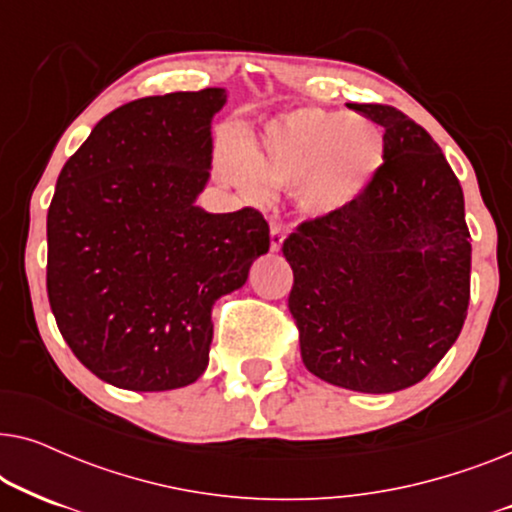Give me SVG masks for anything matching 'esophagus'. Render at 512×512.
Segmentation results:
<instances>
[{
	"label": "esophagus",
	"instance_id": "1",
	"mask_svg": "<svg viewBox=\"0 0 512 512\" xmlns=\"http://www.w3.org/2000/svg\"><path fill=\"white\" fill-rule=\"evenodd\" d=\"M284 237H286V230H284L282 223L272 221V226H270V249H272V251L282 249Z\"/></svg>",
	"mask_w": 512,
	"mask_h": 512
}]
</instances>
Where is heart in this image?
Returning a JSON list of instances; mask_svg holds the SVG:
<instances>
[{
  "instance_id": "b5f03b06",
  "label": "heart",
  "mask_w": 512,
  "mask_h": 512,
  "mask_svg": "<svg viewBox=\"0 0 512 512\" xmlns=\"http://www.w3.org/2000/svg\"><path fill=\"white\" fill-rule=\"evenodd\" d=\"M384 158L387 142L368 116L298 107L270 118L247 144L223 153L219 165L223 179L251 198L268 186H293L305 216L335 219L366 198Z\"/></svg>"
}]
</instances>
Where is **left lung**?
Here are the masks:
<instances>
[{
    "label": "left lung",
    "mask_w": 512,
    "mask_h": 512,
    "mask_svg": "<svg viewBox=\"0 0 512 512\" xmlns=\"http://www.w3.org/2000/svg\"><path fill=\"white\" fill-rule=\"evenodd\" d=\"M384 128L382 172L354 209L284 240L300 356L363 394L422 382L459 338L471 300L464 191L429 132L389 104H354Z\"/></svg>",
    "instance_id": "1"
}]
</instances>
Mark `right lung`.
Masks as SVG:
<instances>
[{
	"label": "right lung",
	"mask_w": 512,
	"mask_h": 512,
	"mask_svg": "<svg viewBox=\"0 0 512 512\" xmlns=\"http://www.w3.org/2000/svg\"><path fill=\"white\" fill-rule=\"evenodd\" d=\"M226 90L167 93L102 118L62 167L48 207L46 289L62 338L100 380L130 391L193 384L212 307L270 249L254 207L195 205Z\"/></svg>",
	"instance_id": "add662e5"
}]
</instances>
